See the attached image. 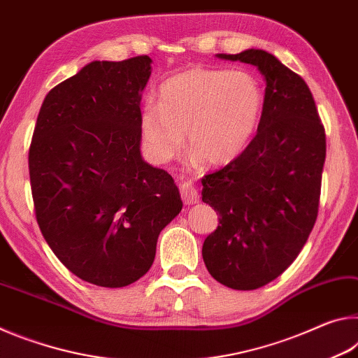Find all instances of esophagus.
Masks as SVG:
<instances>
[{
    "label": "esophagus",
    "instance_id": "1",
    "mask_svg": "<svg viewBox=\"0 0 358 358\" xmlns=\"http://www.w3.org/2000/svg\"><path fill=\"white\" fill-rule=\"evenodd\" d=\"M180 194H181V199H183V202L186 205H194L199 202V192L196 189V185L192 183V181H185V183L180 185Z\"/></svg>",
    "mask_w": 358,
    "mask_h": 358
}]
</instances>
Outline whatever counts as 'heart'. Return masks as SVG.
Returning <instances> with one entry per match:
<instances>
[{
	"label": "heart",
	"instance_id": "b5f03b06",
	"mask_svg": "<svg viewBox=\"0 0 358 358\" xmlns=\"http://www.w3.org/2000/svg\"><path fill=\"white\" fill-rule=\"evenodd\" d=\"M262 85L250 72L194 68L161 85L157 102L141 110V134L151 159L172 161L186 132L192 159L222 166L251 143L264 112Z\"/></svg>",
	"mask_w": 358,
	"mask_h": 358
}]
</instances>
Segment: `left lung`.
Returning a JSON list of instances; mask_svg holds the SVG:
<instances>
[{
    "label": "left lung",
    "instance_id": "obj_1",
    "mask_svg": "<svg viewBox=\"0 0 358 358\" xmlns=\"http://www.w3.org/2000/svg\"><path fill=\"white\" fill-rule=\"evenodd\" d=\"M220 59L252 64L265 80L257 134L226 167L202 178V201L220 226L202 246L217 282L254 290L276 280L299 256L317 217L325 131L305 80L265 50Z\"/></svg>",
    "mask_w": 358,
    "mask_h": 358
}]
</instances>
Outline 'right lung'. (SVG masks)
Segmentation results:
<instances>
[{
	"instance_id": "right-lung-1",
	"label": "right lung",
	"mask_w": 358,
	"mask_h": 358,
	"mask_svg": "<svg viewBox=\"0 0 358 358\" xmlns=\"http://www.w3.org/2000/svg\"><path fill=\"white\" fill-rule=\"evenodd\" d=\"M151 58L92 62L50 90L29 147L36 220L66 268L101 287L147 273L161 230L183 202L141 155V99Z\"/></svg>"
}]
</instances>
